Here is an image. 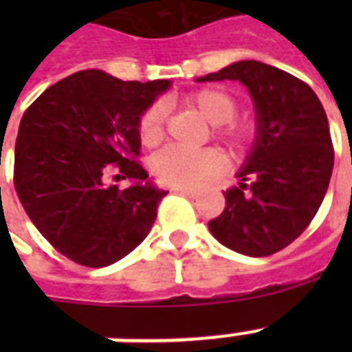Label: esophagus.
<instances>
[{"label":"esophagus","mask_w":352,"mask_h":352,"mask_svg":"<svg viewBox=\"0 0 352 352\" xmlns=\"http://www.w3.org/2000/svg\"><path fill=\"white\" fill-rule=\"evenodd\" d=\"M175 192H179L181 195H186L190 199H197L201 195V190H197V188H175Z\"/></svg>","instance_id":"34e87169"}]
</instances>
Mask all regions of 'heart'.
Returning a JSON list of instances; mask_svg holds the SVG:
<instances>
[{
    "label": "heart",
    "instance_id": "heart-1",
    "mask_svg": "<svg viewBox=\"0 0 352 352\" xmlns=\"http://www.w3.org/2000/svg\"><path fill=\"white\" fill-rule=\"evenodd\" d=\"M186 104L193 106L210 124L215 135L234 151L246 148L254 138V126L246 120H235L237 102L230 93L219 87H204L190 96ZM164 135V106L149 104L138 118V137L144 146H155ZM225 166V157L214 148L188 149L166 146L153 155L151 171L157 181L166 186H193L217 175Z\"/></svg>",
    "mask_w": 352,
    "mask_h": 352
}]
</instances>
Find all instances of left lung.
Segmentation results:
<instances>
[{
  "label": "left lung",
  "mask_w": 352,
  "mask_h": 352,
  "mask_svg": "<svg viewBox=\"0 0 352 352\" xmlns=\"http://www.w3.org/2000/svg\"><path fill=\"white\" fill-rule=\"evenodd\" d=\"M239 80L256 107L257 137L208 228L221 245L252 257L283 250L322 206L333 175L329 122L316 93L292 74L256 60L235 62L197 82Z\"/></svg>",
  "instance_id": "obj_1"
}]
</instances>
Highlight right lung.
I'll list each match as a JSON object with an SVG mask.
<instances>
[{
    "mask_svg": "<svg viewBox=\"0 0 352 352\" xmlns=\"http://www.w3.org/2000/svg\"><path fill=\"white\" fill-rule=\"evenodd\" d=\"M168 80L124 82L87 69L45 89L23 113L14 151V188L40 234L71 261L102 268L149 234L164 190L138 164V118ZM118 169L135 182L107 187Z\"/></svg>",
    "mask_w": 352,
    "mask_h": 352,
    "instance_id": "1",
    "label": "right lung"
}]
</instances>
